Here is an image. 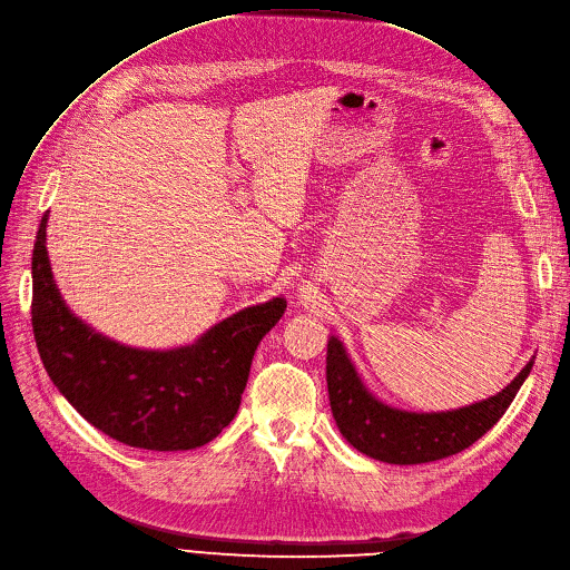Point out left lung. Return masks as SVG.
<instances>
[{
	"label": "left lung",
	"mask_w": 570,
	"mask_h": 570,
	"mask_svg": "<svg viewBox=\"0 0 570 570\" xmlns=\"http://www.w3.org/2000/svg\"><path fill=\"white\" fill-rule=\"evenodd\" d=\"M533 358L499 393L454 410L414 412L382 401L367 389L337 335L328 337L326 382L335 424L361 454L395 465L452 456L480 440L510 407L533 367Z\"/></svg>",
	"instance_id": "obj_1"
}]
</instances>
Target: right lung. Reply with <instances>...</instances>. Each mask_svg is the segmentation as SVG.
<instances>
[{
    "instance_id": "1",
    "label": "right lung",
    "mask_w": 570,
    "mask_h": 570,
    "mask_svg": "<svg viewBox=\"0 0 570 570\" xmlns=\"http://www.w3.org/2000/svg\"><path fill=\"white\" fill-rule=\"evenodd\" d=\"M48 212L32 252V328L51 382L86 422L139 450L203 448L239 410L254 354L284 316L282 295L244 307L200 337L144 350L95 331L65 303L46 249Z\"/></svg>"
}]
</instances>
